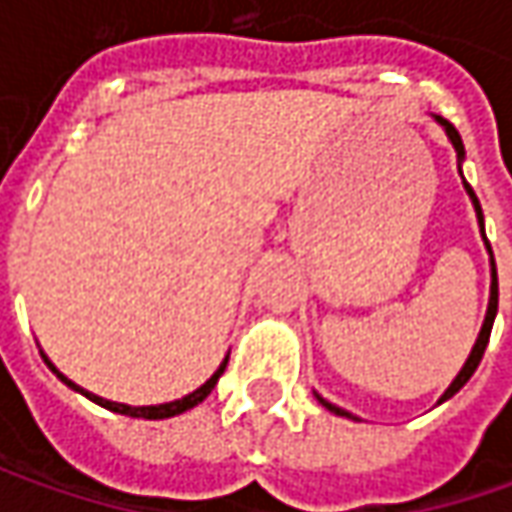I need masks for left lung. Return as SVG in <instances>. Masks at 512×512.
<instances>
[{"label": "left lung", "mask_w": 512, "mask_h": 512, "mask_svg": "<svg viewBox=\"0 0 512 512\" xmlns=\"http://www.w3.org/2000/svg\"><path fill=\"white\" fill-rule=\"evenodd\" d=\"M436 119V125H442V130L447 133V139H450V145H453V150H456V159H459V173H462V162H464V142L462 136H459V130L453 128L447 119H442V116H433ZM464 182V176H462ZM464 190H467V196H470V202H473V210H476V219H479V233H482L484 239V247H487V253H490V302H487V313H484V325L482 330H479V339H476V344H473V350H470V356H467V362L462 364V370L456 373V379L450 382V387L444 390L442 396H439V402L442 404L447 402V399H453L459 390H462L464 384L470 382V376L476 373V367H479V362H482L484 350H487V342H490V330H493V319H496V310H499V276H496V259H493V250H490V242H487V233H484V213H482V205H479V199H476V193H473V187L464 182ZM319 402H322V407H327L330 413H336V416H344V419H356L359 422V416H353L350 410H344V407H339V404L327 402V399H322L319 393H313Z\"/></svg>", "instance_id": "8db88e82"}]
</instances>
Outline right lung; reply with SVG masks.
I'll use <instances>...</instances> for the list:
<instances>
[{"label": "right lung", "mask_w": 512, "mask_h": 512, "mask_svg": "<svg viewBox=\"0 0 512 512\" xmlns=\"http://www.w3.org/2000/svg\"><path fill=\"white\" fill-rule=\"evenodd\" d=\"M42 353V350H39ZM42 359H45V364H48L50 370L56 373V379H62V382L68 384L70 390H76V393H82L85 399H90V402H96L99 407H105V410H113V413H122V416H133V419H170V416H179V413H185V410H190V407H196V404H202L210 396V390L216 387V382H219V376L225 373L227 367V356L225 362L216 367V373L207 379L202 387H196L193 393H187V396H182V399H176V402H165V404H145V407H130V404H122V402H110V399H102V396H96V393H90V390H85V387H79L76 382H70L65 373H59L56 370V364L50 362L48 356L42 353Z\"/></svg>", "instance_id": "obj_1"}]
</instances>
